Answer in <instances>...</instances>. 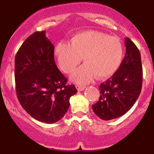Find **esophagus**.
I'll use <instances>...</instances> for the list:
<instances>
[{"instance_id": "34e87169", "label": "esophagus", "mask_w": 154, "mask_h": 154, "mask_svg": "<svg viewBox=\"0 0 154 154\" xmlns=\"http://www.w3.org/2000/svg\"><path fill=\"white\" fill-rule=\"evenodd\" d=\"M76 88H77V89H78V91H83L84 90V89H85L86 88V86H82V85H79V84H77L76 86Z\"/></svg>"}]
</instances>
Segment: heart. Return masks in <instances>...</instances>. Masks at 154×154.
Returning a JSON list of instances; mask_svg holds the SVG:
<instances>
[{
    "instance_id": "heart-1",
    "label": "heart",
    "mask_w": 154,
    "mask_h": 154,
    "mask_svg": "<svg viewBox=\"0 0 154 154\" xmlns=\"http://www.w3.org/2000/svg\"><path fill=\"white\" fill-rule=\"evenodd\" d=\"M54 57L61 68L70 73L82 62L85 63L73 72L70 79L77 84H86L94 77L105 79L118 70L124 57L123 45L117 37L97 31L79 32L70 44L60 42L55 46Z\"/></svg>"
}]
</instances>
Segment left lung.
<instances>
[{
    "instance_id": "8db88e82",
    "label": "left lung",
    "mask_w": 154,
    "mask_h": 154,
    "mask_svg": "<svg viewBox=\"0 0 154 154\" xmlns=\"http://www.w3.org/2000/svg\"><path fill=\"white\" fill-rule=\"evenodd\" d=\"M126 54L116 72L100 85L99 100L92 105L94 113L103 120H112L125 114L140 94L143 68L139 49L125 38Z\"/></svg>"
}]
</instances>
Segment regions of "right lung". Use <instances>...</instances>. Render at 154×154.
<instances>
[{
  "label": "right lung",
  "mask_w": 154,
  "mask_h": 154,
  "mask_svg": "<svg viewBox=\"0 0 154 154\" xmlns=\"http://www.w3.org/2000/svg\"><path fill=\"white\" fill-rule=\"evenodd\" d=\"M54 46L45 35L35 32L20 46L15 56V85L22 108L32 118L53 124L65 116L70 97L77 92L54 62Z\"/></svg>",
  "instance_id": "obj_1"
}]
</instances>
